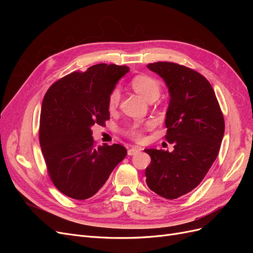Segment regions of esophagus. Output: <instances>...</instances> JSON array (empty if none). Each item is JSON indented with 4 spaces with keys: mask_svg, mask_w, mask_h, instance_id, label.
Segmentation results:
<instances>
[{
    "mask_svg": "<svg viewBox=\"0 0 253 253\" xmlns=\"http://www.w3.org/2000/svg\"><path fill=\"white\" fill-rule=\"evenodd\" d=\"M139 152H140L139 148L134 147V148H131V149L127 150V155L132 156V155H135V154H137V153H139Z\"/></svg>",
    "mask_w": 253,
    "mask_h": 253,
    "instance_id": "1",
    "label": "esophagus"
}]
</instances>
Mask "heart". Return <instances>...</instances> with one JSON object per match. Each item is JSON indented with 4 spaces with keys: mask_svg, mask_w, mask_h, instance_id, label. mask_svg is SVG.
Segmentation results:
<instances>
[{
    "mask_svg": "<svg viewBox=\"0 0 253 253\" xmlns=\"http://www.w3.org/2000/svg\"><path fill=\"white\" fill-rule=\"evenodd\" d=\"M131 85L137 94H139L145 100H149L150 98L158 96L159 94V83L149 76L138 75L134 77L131 81ZM120 100V91L118 88H115L109 99V105L111 109H115L118 105ZM142 128L139 124H134L127 129V134L135 140H140L142 137Z\"/></svg>",
    "mask_w": 253,
    "mask_h": 253,
    "instance_id": "heart-1",
    "label": "heart"
}]
</instances>
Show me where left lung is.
Returning <instances> with one entry per match:
<instances>
[{
	"instance_id": "obj_1",
	"label": "left lung",
	"mask_w": 253,
	"mask_h": 253,
	"mask_svg": "<svg viewBox=\"0 0 253 253\" xmlns=\"http://www.w3.org/2000/svg\"><path fill=\"white\" fill-rule=\"evenodd\" d=\"M169 90L166 139L172 152L145 149L151 164L145 169L148 187L167 200L196 188L215 162L225 132L223 113L209 81L197 72L171 62L147 65Z\"/></svg>"
}]
</instances>
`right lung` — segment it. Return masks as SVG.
<instances>
[{"label":"right lung","mask_w":253,"mask_h":253,"mask_svg":"<svg viewBox=\"0 0 253 253\" xmlns=\"http://www.w3.org/2000/svg\"><path fill=\"white\" fill-rule=\"evenodd\" d=\"M128 72L125 65L96 64L53 83L43 99L42 153L53 185L68 197L95 195L126 156L121 144L95 148L91 126L110 119V95Z\"/></svg>","instance_id":"obj_1"}]
</instances>
